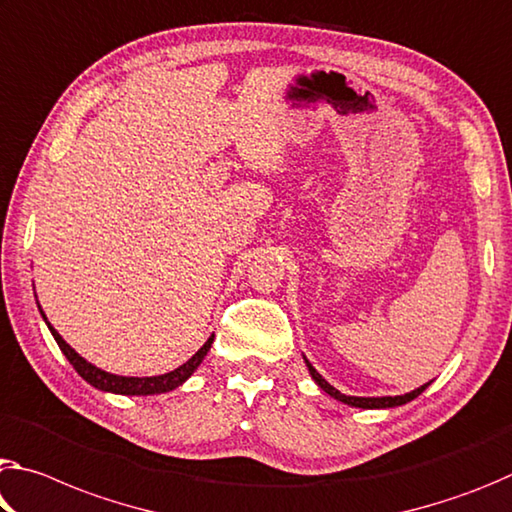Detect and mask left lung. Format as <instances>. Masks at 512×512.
Returning a JSON list of instances; mask_svg holds the SVG:
<instances>
[{"mask_svg": "<svg viewBox=\"0 0 512 512\" xmlns=\"http://www.w3.org/2000/svg\"><path fill=\"white\" fill-rule=\"evenodd\" d=\"M305 364H307V369H310V376L314 378V383L319 385V387L323 389V392L330 394L332 399L342 401V403H346V405H353V408H364V410H373V408H396V405H403V403H408V401H412V399H417V396L428 387V383H426V385L412 389L410 394H403V396H373V399H371V396H346V394L339 392V389L332 387V385L328 383V380L323 378L321 373L312 367L310 360H305Z\"/></svg>", "mask_w": 512, "mask_h": 512, "instance_id": "left-lung-1", "label": "left lung"}]
</instances>
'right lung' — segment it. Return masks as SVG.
<instances>
[{
	"label": "right lung",
	"instance_id": "add662e5",
	"mask_svg": "<svg viewBox=\"0 0 512 512\" xmlns=\"http://www.w3.org/2000/svg\"><path fill=\"white\" fill-rule=\"evenodd\" d=\"M40 314H43V310H40ZM43 319L47 323V328H50V332L56 339V344H59V348L63 351V355L70 360L72 367H75V371L79 373L81 378L86 380V383H91L93 387L102 389V392H113V394H127V396H148V394H164V392H170V389L180 387L186 378H191V373L196 371L200 367V362L205 360V355L209 348H212L214 344V335L207 339L205 344L200 346V351L193 355L191 360H186L182 367H177L175 371H168L164 373V376H150V378H129V376H116V373H109V371H102L97 369L95 364L86 362L81 355L72 348L70 344H66V339H63L59 332H56L50 321H47V316L43 314Z\"/></svg>",
	"mask_w": 512,
	"mask_h": 512
}]
</instances>
